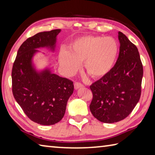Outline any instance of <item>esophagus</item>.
I'll list each match as a JSON object with an SVG mask.
<instances>
[{
	"instance_id": "1",
	"label": "esophagus",
	"mask_w": 155,
	"mask_h": 155,
	"mask_svg": "<svg viewBox=\"0 0 155 155\" xmlns=\"http://www.w3.org/2000/svg\"><path fill=\"white\" fill-rule=\"evenodd\" d=\"M82 87H83V85L80 83L77 82V83H74V89H75V90H78V88Z\"/></svg>"
}]
</instances>
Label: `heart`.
Returning <instances> with one entry per match:
<instances>
[{
	"mask_svg": "<svg viewBox=\"0 0 155 155\" xmlns=\"http://www.w3.org/2000/svg\"><path fill=\"white\" fill-rule=\"evenodd\" d=\"M120 46L111 37L85 36L73 41L70 51L61 49L59 54V64L65 73L72 75L81 64L85 71L94 78H101L111 72L116 64Z\"/></svg>",
	"mask_w": 155,
	"mask_h": 155,
	"instance_id": "b5f03b06",
	"label": "heart"
}]
</instances>
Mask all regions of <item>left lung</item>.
<instances>
[{
  "instance_id": "obj_1",
  "label": "left lung",
  "mask_w": 155,
  "mask_h": 155,
  "mask_svg": "<svg viewBox=\"0 0 155 155\" xmlns=\"http://www.w3.org/2000/svg\"><path fill=\"white\" fill-rule=\"evenodd\" d=\"M119 56L113 70L90 85L93 99L90 109L94 117L104 123L126 118L140 101L143 65L135 45L118 32Z\"/></svg>"
}]
</instances>
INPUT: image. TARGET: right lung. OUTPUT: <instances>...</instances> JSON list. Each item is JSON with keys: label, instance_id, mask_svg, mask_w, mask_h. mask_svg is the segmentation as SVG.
I'll use <instances>...</instances> for the list:
<instances>
[{"label": "right lung", "instance_id": "right-lung-1", "mask_svg": "<svg viewBox=\"0 0 155 155\" xmlns=\"http://www.w3.org/2000/svg\"><path fill=\"white\" fill-rule=\"evenodd\" d=\"M61 29L35 34L18 49L12 68V92L17 103L34 122L52 125L64 116L68 101L74 91L72 81L52 74L46 68L38 71L33 63L38 48L54 52Z\"/></svg>", "mask_w": 155, "mask_h": 155}]
</instances>
